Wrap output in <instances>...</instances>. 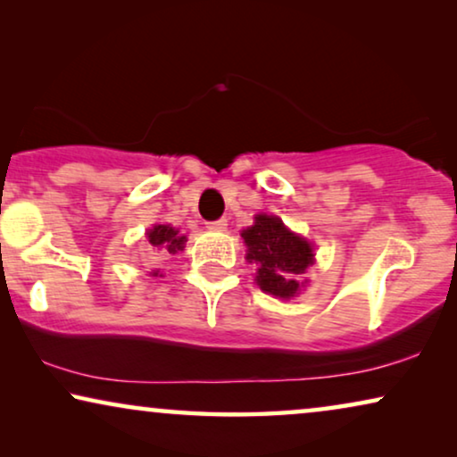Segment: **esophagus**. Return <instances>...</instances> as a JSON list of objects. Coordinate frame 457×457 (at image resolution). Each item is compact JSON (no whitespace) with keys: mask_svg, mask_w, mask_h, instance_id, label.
<instances>
[{"mask_svg":"<svg viewBox=\"0 0 457 457\" xmlns=\"http://www.w3.org/2000/svg\"><path fill=\"white\" fill-rule=\"evenodd\" d=\"M210 228H214V230H224V228H227V218H218V220L210 222Z\"/></svg>","mask_w":457,"mask_h":457,"instance_id":"obj_1","label":"esophagus"}]
</instances>
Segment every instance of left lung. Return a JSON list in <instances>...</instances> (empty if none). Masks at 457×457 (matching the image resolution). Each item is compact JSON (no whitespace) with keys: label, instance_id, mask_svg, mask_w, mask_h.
Wrapping results in <instances>:
<instances>
[{"label":"left lung","instance_id":"left-lung-1","mask_svg":"<svg viewBox=\"0 0 457 457\" xmlns=\"http://www.w3.org/2000/svg\"><path fill=\"white\" fill-rule=\"evenodd\" d=\"M247 245V260L258 264L260 289L289 299L299 291V274L305 272L314 253L302 237L291 233L277 216L258 214L253 227L241 233Z\"/></svg>","mask_w":457,"mask_h":457}]
</instances>
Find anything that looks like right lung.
Returning <instances> with one entry per match:
<instances>
[{
	"mask_svg": "<svg viewBox=\"0 0 457 457\" xmlns=\"http://www.w3.org/2000/svg\"><path fill=\"white\" fill-rule=\"evenodd\" d=\"M149 245L158 249L160 253H177L183 252L187 237L179 235V230H174L172 227H166V224H158L147 233Z\"/></svg>",
	"mask_w": 457,
	"mask_h": 457,
	"instance_id": "1",
	"label": "right lung"
}]
</instances>
